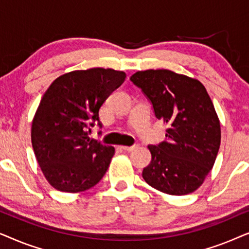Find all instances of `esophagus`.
I'll list each match as a JSON object with an SVG mask.
<instances>
[{
    "label": "esophagus",
    "mask_w": 249,
    "mask_h": 249,
    "mask_svg": "<svg viewBox=\"0 0 249 249\" xmlns=\"http://www.w3.org/2000/svg\"><path fill=\"white\" fill-rule=\"evenodd\" d=\"M121 148L124 149V151H125V152H131V151H134V149L136 148V146H121Z\"/></svg>",
    "instance_id": "1"
}]
</instances>
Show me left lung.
Instances as JSON below:
<instances>
[{
    "instance_id": "8db88e82",
    "label": "left lung",
    "mask_w": 249,
    "mask_h": 249,
    "mask_svg": "<svg viewBox=\"0 0 249 249\" xmlns=\"http://www.w3.org/2000/svg\"><path fill=\"white\" fill-rule=\"evenodd\" d=\"M130 80L142 90L155 117L169 124L166 141L148 146L152 161L142 178L169 195H187L203 185L221 142L215 108L199 80L173 71H137Z\"/></svg>"
}]
</instances>
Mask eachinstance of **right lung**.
<instances>
[{"label": "right lung", "mask_w": 249, "mask_h": 249, "mask_svg": "<svg viewBox=\"0 0 249 249\" xmlns=\"http://www.w3.org/2000/svg\"><path fill=\"white\" fill-rule=\"evenodd\" d=\"M125 79L124 71L74 70L47 88L32 124V144L44 177L56 190L80 193L103 178L115 149L88 137L98 111Z\"/></svg>", "instance_id": "right-lung-1"}]
</instances>
